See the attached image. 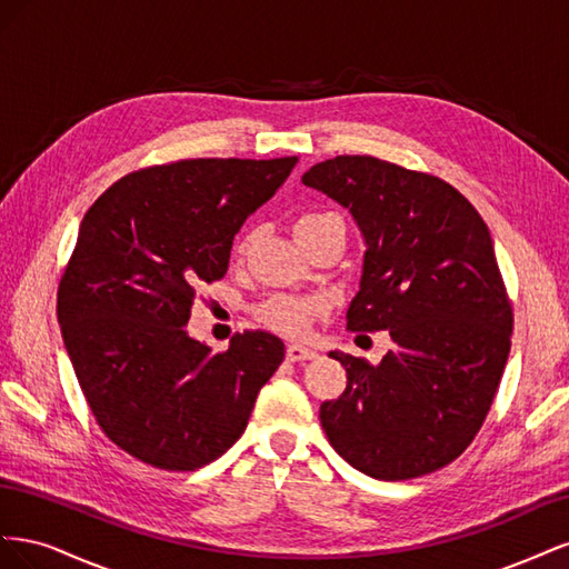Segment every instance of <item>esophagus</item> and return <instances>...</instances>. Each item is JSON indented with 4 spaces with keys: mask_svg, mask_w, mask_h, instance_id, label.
Instances as JSON below:
<instances>
[{
    "mask_svg": "<svg viewBox=\"0 0 569 569\" xmlns=\"http://www.w3.org/2000/svg\"><path fill=\"white\" fill-rule=\"evenodd\" d=\"M318 353L301 347V343H289L287 347V360H291V363H301V360H313Z\"/></svg>",
    "mask_w": 569,
    "mask_h": 569,
    "instance_id": "obj_1",
    "label": "esophagus"
}]
</instances>
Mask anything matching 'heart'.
<instances>
[{
  "label": "heart",
  "mask_w": 569,
  "mask_h": 569,
  "mask_svg": "<svg viewBox=\"0 0 569 569\" xmlns=\"http://www.w3.org/2000/svg\"><path fill=\"white\" fill-rule=\"evenodd\" d=\"M339 216L335 213H303L295 232L297 237L308 234L325 226L327 220H335ZM325 313V301L318 297H303V295H274L266 299L261 306L256 308V318L261 325H266L268 330L280 332L284 337H303L316 318Z\"/></svg>",
  "instance_id": "1"
}]
</instances>
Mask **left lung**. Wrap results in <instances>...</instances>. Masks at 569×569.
<instances>
[{
    "mask_svg": "<svg viewBox=\"0 0 569 569\" xmlns=\"http://www.w3.org/2000/svg\"><path fill=\"white\" fill-rule=\"evenodd\" d=\"M347 206L366 237L351 332L391 337L380 366L332 351L347 389L320 406L332 449L399 481L472 443L510 353L512 303L487 222L446 180L375 157H335L301 178Z\"/></svg>",
    "mask_w": 569,
    "mask_h": 569,
    "instance_id": "left-lung-1",
    "label": "left lung"
}]
</instances>
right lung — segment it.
<instances>
[{
	"label": "right lung",
	"mask_w": 569,
	"mask_h": 569,
	"mask_svg": "<svg viewBox=\"0 0 569 569\" xmlns=\"http://www.w3.org/2000/svg\"><path fill=\"white\" fill-rule=\"evenodd\" d=\"M297 161L149 166L80 222L57 295L66 351L101 432L151 468L189 472L220 458L282 363L270 332L247 330L211 353L182 327L199 289L228 272L237 230Z\"/></svg>",
	"instance_id": "add662e5"
}]
</instances>
